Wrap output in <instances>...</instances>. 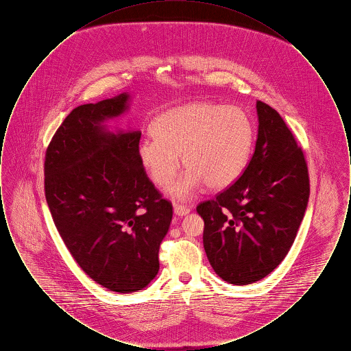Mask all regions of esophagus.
<instances>
[{
    "instance_id": "1",
    "label": "esophagus",
    "mask_w": 351,
    "mask_h": 351,
    "mask_svg": "<svg viewBox=\"0 0 351 351\" xmlns=\"http://www.w3.org/2000/svg\"><path fill=\"white\" fill-rule=\"evenodd\" d=\"M189 212H191V209H189L188 206H185V205H179V204H175V205H173V213H175L176 216H179V217L186 216Z\"/></svg>"
}]
</instances>
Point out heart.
Returning a JSON list of instances; mask_svg holds the SVG:
<instances>
[{
    "mask_svg": "<svg viewBox=\"0 0 351 351\" xmlns=\"http://www.w3.org/2000/svg\"><path fill=\"white\" fill-rule=\"evenodd\" d=\"M152 133L138 145L139 163L151 182H172L182 156L183 176L168 188L178 200H186L201 184L223 189L242 175L254 143V123L245 109L210 101H195L168 109L156 118Z\"/></svg>",
    "mask_w": 351,
    "mask_h": 351,
    "instance_id": "obj_1",
    "label": "heart"
}]
</instances>
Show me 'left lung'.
<instances>
[{"mask_svg":"<svg viewBox=\"0 0 351 351\" xmlns=\"http://www.w3.org/2000/svg\"><path fill=\"white\" fill-rule=\"evenodd\" d=\"M256 114L258 138L245 172L197 206L208 261L234 285L255 283L282 263L309 199L306 162L283 118L262 101Z\"/></svg>","mask_w":351,"mask_h":351,"instance_id":"obj_1","label":"left lung"}]
</instances>
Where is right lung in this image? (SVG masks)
I'll return each instance as SVG.
<instances>
[{"label": "right lung", "mask_w": 351, "mask_h": 351, "mask_svg": "<svg viewBox=\"0 0 351 351\" xmlns=\"http://www.w3.org/2000/svg\"><path fill=\"white\" fill-rule=\"evenodd\" d=\"M130 95L75 108L52 136L45 160L51 216L77 265L118 293L150 284L172 219L139 163V130L110 132L109 119L129 109Z\"/></svg>", "instance_id": "add662e5"}]
</instances>
